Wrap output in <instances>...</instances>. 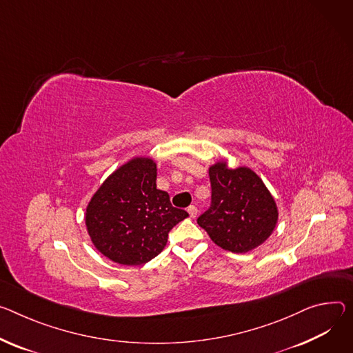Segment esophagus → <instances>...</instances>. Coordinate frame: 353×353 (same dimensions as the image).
I'll return each instance as SVG.
<instances>
[{
    "label": "esophagus",
    "instance_id": "34e87169",
    "mask_svg": "<svg viewBox=\"0 0 353 353\" xmlns=\"http://www.w3.org/2000/svg\"><path fill=\"white\" fill-rule=\"evenodd\" d=\"M187 211H188V214H190V216H191V218L197 216V212H199V210H197V207H196V205H190V207L187 208Z\"/></svg>",
    "mask_w": 353,
    "mask_h": 353
}]
</instances>
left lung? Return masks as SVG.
Returning a JSON list of instances; mask_svg holds the SVG:
<instances>
[{
  "label": "left lung",
  "instance_id": "8db88e82",
  "mask_svg": "<svg viewBox=\"0 0 353 353\" xmlns=\"http://www.w3.org/2000/svg\"><path fill=\"white\" fill-rule=\"evenodd\" d=\"M211 204L197 223L214 243L232 253H246L263 243L277 222V207L269 190L249 168H210Z\"/></svg>",
  "mask_w": 353,
  "mask_h": 353
}]
</instances>
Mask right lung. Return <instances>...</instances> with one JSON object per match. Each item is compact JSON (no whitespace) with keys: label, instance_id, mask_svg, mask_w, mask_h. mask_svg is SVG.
<instances>
[{"label":"right lung","instance_id":"right-lung-1","mask_svg":"<svg viewBox=\"0 0 353 353\" xmlns=\"http://www.w3.org/2000/svg\"><path fill=\"white\" fill-rule=\"evenodd\" d=\"M188 212L176 208L166 191L156 188V163L135 157L115 170L88 203V235L115 263L138 266L166 246L170 230Z\"/></svg>","mask_w":353,"mask_h":353}]
</instances>
